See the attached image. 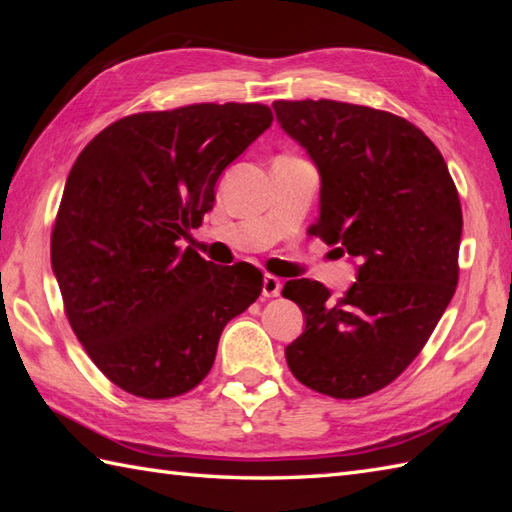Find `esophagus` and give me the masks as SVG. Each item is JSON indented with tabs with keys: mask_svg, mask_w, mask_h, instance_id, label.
<instances>
[{
	"mask_svg": "<svg viewBox=\"0 0 512 512\" xmlns=\"http://www.w3.org/2000/svg\"><path fill=\"white\" fill-rule=\"evenodd\" d=\"M281 292V281L275 275H264V286H262V295L266 299L277 297Z\"/></svg>",
	"mask_w": 512,
	"mask_h": 512,
	"instance_id": "obj_1",
	"label": "esophagus"
}]
</instances>
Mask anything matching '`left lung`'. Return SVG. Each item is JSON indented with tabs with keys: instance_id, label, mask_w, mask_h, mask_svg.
<instances>
[{
	"instance_id": "8db88e82",
	"label": "left lung",
	"mask_w": 512,
	"mask_h": 512,
	"mask_svg": "<svg viewBox=\"0 0 512 512\" xmlns=\"http://www.w3.org/2000/svg\"><path fill=\"white\" fill-rule=\"evenodd\" d=\"M273 107L319 171L310 233L358 262L341 299L319 281L284 286L306 319L288 367L325 396L374 394L420 354L458 286V189L438 147L405 118L328 99Z\"/></svg>"
}]
</instances>
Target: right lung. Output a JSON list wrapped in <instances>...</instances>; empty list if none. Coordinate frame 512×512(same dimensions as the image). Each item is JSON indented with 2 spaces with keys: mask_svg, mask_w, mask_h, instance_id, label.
I'll return each mask as SVG.
<instances>
[{
  "mask_svg": "<svg viewBox=\"0 0 512 512\" xmlns=\"http://www.w3.org/2000/svg\"><path fill=\"white\" fill-rule=\"evenodd\" d=\"M273 123L259 103H200L105 127L65 182L52 273L94 365L129 394L180 396L211 372L224 325L262 292L255 266H215L182 237L215 182Z\"/></svg>",
  "mask_w": 512,
  "mask_h": 512,
  "instance_id": "add662e5",
  "label": "right lung"
}]
</instances>
